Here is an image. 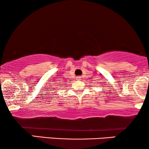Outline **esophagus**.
<instances>
[{"mask_svg":"<svg viewBox=\"0 0 149 149\" xmlns=\"http://www.w3.org/2000/svg\"><path fill=\"white\" fill-rule=\"evenodd\" d=\"M77 80H81V77H77Z\"/></svg>","mask_w":149,"mask_h":149,"instance_id":"esophagus-1","label":"esophagus"}]
</instances>
